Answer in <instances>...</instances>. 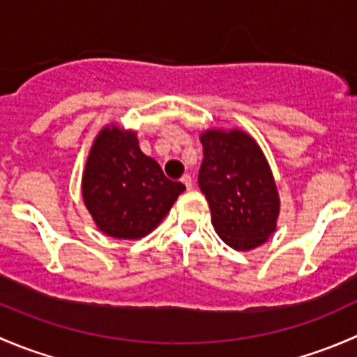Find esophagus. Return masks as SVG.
Here are the masks:
<instances>
[{"mask_svg":"<svg viewBox=\"0 0 357 357\" xmlns=\"http://www.w3.org/2000/svg\"><path fill=\"white\" fill-rule=\"evenodd\" d=\"M181 183H183V185L186 186V190H192V186H193L192 176H190V174H185V176H183V178H181Z\"/></svg>","mask_w":357,"mask_h":357,"instance_id":"34e87169","label":"esophagus"}]
</instances>
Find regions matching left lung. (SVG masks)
Instances as JSON below:
<instances>
[{
    "label": "left lung",
    "mask_w": 357,
    "mask_h": 357,
    "mask_svg": "<svg viewBox=\"0 0 357 357\" xmlns=\"http://www.w3.org/2000/svg\"><path fill=\"white\" fill-rule=\"evenodd\" d=\"M200 142L199 186L215 233L235 250L262 245L275 233L280 212L278 190L264 153L238 129H208Z\"/></svg>",
    "instance_id": "left-lung-1"
}]
</instances>
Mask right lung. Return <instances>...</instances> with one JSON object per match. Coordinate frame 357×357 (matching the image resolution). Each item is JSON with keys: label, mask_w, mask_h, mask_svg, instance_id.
Here are the masks:
<instances>
[{"label": "right lung", "mask_w": 357, "mask_h": 357, "mask_svg": "<svg viewBox=\"0 0 357 357\" xmlns=\"http://www.w3.org/2000/svg\"><path fill=\"white\" fill-rule=\"evenodd\" d=\"M183 192V183L165 178L160 165L139 150L135 131L107 126L95 138L82 174V199L105 235L143 238Z\"/></svg>", "instance_id": "obj_1"}]
</instances>
